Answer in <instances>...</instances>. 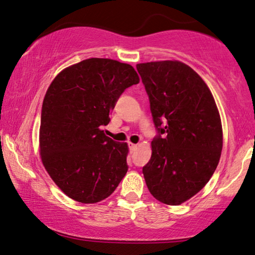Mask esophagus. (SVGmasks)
<instances>
[{
	"mask_svg": "<svg viewBox=\"0 0 255 255\" xmlns=\"http://www.w3.org/2000/svg\"><path fill=\"white\" fill-rule=\"evenodd\" d=\"M129 149H130V152H135L137 149V144L129 143Z\"/></svg>",
	"mask_w": 255,
	"mask_h": 255,
	"instance_id": "34e87169",
	"label": "esophagus"
}]
</instances>
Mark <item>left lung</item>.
<instances>
[{
    "label": "left lung",
    "mask_w": 255,
    "mask_h": 255,
    "mask_svg": "<svg viewBox=\"0 0 255 255\" xmlns=\"http://www.w3.org/2000/svg\"><path fill=\"white\" fill-rule=\"evenodd\" d=\"M136 68L157 130L144 178L157 201L179 205L207 185L219 163V111L207 84L187 64L157 61Z\"/></svg>",
    "instance_id": "1"
}]
</instances>
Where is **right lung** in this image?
Instances as JSON below:
<instances>
[{
	"mask_svg": "<svg viewBox=\"0 0 255 255\" xmlns=\"http://www.w3.org/2000/svg\"><path fill=\"white\" fill-rule=\"evenodd\" d=\"M139 83L130 64L86 59L62 70L45 94L40 116L42 162L61 191L80 203H96L115 192L128 170L127 143L101 126L125 90Z\"/></svg>",
	"mask_w": 255,
	"mask_h": 255,
	"instance_id": "obj_1",
	"label": "right lung"
}]
</instances>
